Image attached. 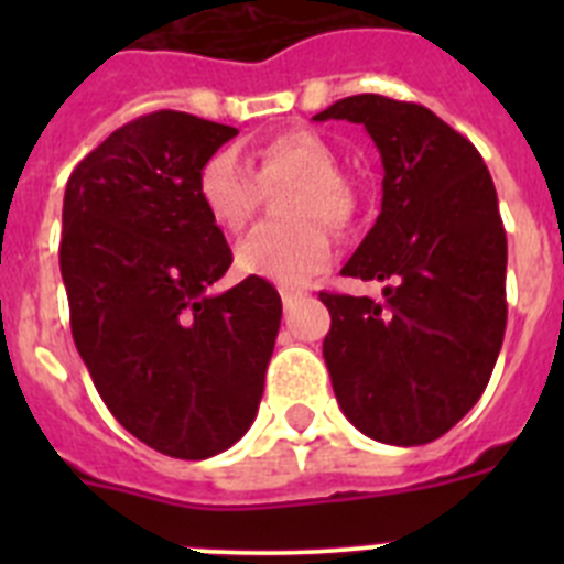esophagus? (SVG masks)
<instances>
[{
    "instance_id": "esophagus-1",
    "label": "esophagus",
    "mask_w": 564,
    "mask_h": 564,
    "mask_svg": "<svg viewBox=\"0 0 564 564\" xmlns=\"http://www.w3.org/2000/svg\"><path fill=\"white\" fill-rule=\"evenodd\" d=\"M279 293H282V305H285V307H293L299 299H305V293L296 291V288H282Z\"/></svg>"
}]
</instances>
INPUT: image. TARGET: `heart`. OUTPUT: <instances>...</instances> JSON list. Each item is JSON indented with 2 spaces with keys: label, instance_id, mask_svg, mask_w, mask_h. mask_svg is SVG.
<instances>
[{
  "label": "heart",
  "instance_id": "heart-1",
  "mask_svg": "<svg viewBox=\"0 0 564 564\" xmlns=\"http://www.w3.org/2000/svg\"><path fill=\"white\" fill-rule=\"evenodd\" d=\"M253 161L257 172L234 149L214 152L197 174L203 208L223 231H239L257 212L259 186L293 181L282 197V214L293 223L253 228L234 248V262L248 276L282 285L307 282L330 262V237L321 224L344 231L356 214V197L341 181L336 152L318 134L293 129L262 143Z\"/></svg>",
  "mask_w": 564,
  "mask_h": 564
}]
</instances>
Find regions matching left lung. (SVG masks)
Wrapping results in <instances>:
<instances>
[{
    "label": "left lung",
    "instance_id": "8db88e82",
    "mask_svg": "<svg viewBox=\"0 0 564 564\" xmlns=\"http://www.w3.org/2000/svg\"><path fill=\"white\" fill-rule=\"evenodd\" d=\"M361 123L381 152V214L344 276L383 299L322 293L325 361L347 421L390 446L432 443L486 390L506 333V228L480 152L421 104L350 96L313 121Z\"/></svg>",
    "mask_w": 564,
    "mask_h": 564
}]
</instances>
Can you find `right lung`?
<instances>
[{
	"instance_id": "right-lung-1",
	"label": "right lung",
	"mask_w": 564,
	"mask_h": 564,
	"mask_svg": "<svg viewBox=\"0 0 564 564\" xmlns=\"http://www.w3.org/2000/svg\"><path fill=\"white\" fill-rule=\"evenodd\" d=\"M234 134L174 109L143 115L93 149L64 192L58 262L78 356L115 421L181 460L246 435L282 318L262 276L212 291L231 248L197 174Z\"/></svg>"
}]
</instances>
